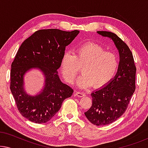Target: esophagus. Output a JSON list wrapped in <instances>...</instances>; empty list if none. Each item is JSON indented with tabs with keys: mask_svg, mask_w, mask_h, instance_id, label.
Wrapping results in <instances>:
<instances>
[{
	"mask_svg": "<svg viewBox=\"0 0 148 148\" xmlns=\"http://www.w3.org/2000/svg\"><path fill=\"white\" fill-rule=\"evenodd\" d=\"M75 94H76V96H78V97H84V96H86L85 93L80 92H75Z\"/></svg>",
	"mask_w": 148,
	"mask_h": 148,
	"instance_id": "obj_1",
	"label": "esophagus"
}]
</instances>
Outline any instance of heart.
Returning a JSON list of instances; mask_svg holds the SVG:
<instances>
[{
  "label": "heart",
  "mask_w": 148,
  "mask_h": 148,
  "mask_svg": "<svg viewBox=\"0 0 148 148\" xmlns=\"http://www.w3.org/2000/svg\"><path fill=\"white\" fill-rule=\"evenodd\" d=\"M119 64L116 53L106 51L102 46L91 42L77 48L75 54L65 52L60 68L64 79L69 84H73L82 68L83 74L78 79V86L86 88L93 85L95 88H102L112 79Z\"/></svg>",
  "instance_id": "1"
}]
</instances>
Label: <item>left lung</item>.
Returning a JSON list of instances; mask_svg holds the SVG:
<instances>
[{
	"mask_svg": "<svg viewBox=\"0 0 148 148\" xmlns=\"http://www.w3.org/2000/svg\"><path fill=\"white\" fill-rule=\"evenodd\" d=\"M97 33L112 39L120 56L116 75L108 84L91 94L92 105L84 113L92 124L100 126L114 122L126 111L135 90L136 66L128 46L116 34L106 31Z\"/></svg>",
	"mask_w": 148,
	"mask_h": 148,
	"instance_id": "left-lung-1",
	"label": "left lung"
}]
</instances>
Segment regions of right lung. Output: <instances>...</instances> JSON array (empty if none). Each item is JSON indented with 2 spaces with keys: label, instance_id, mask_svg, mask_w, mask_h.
Here are the masks:
<instances>
[{
  "label": "right lung",
  "instance_id": "add662e5",
  "mask_svg": "<svg viewBox=\"0 0 148 148\" xmlns=\"http://www.w3.org/2000/svg\"><path fill=\"white\" fill-rule=\"evenodd\" d=\"M79 33L78 30L40 29L20 46L11 64L10 89L19 112L32 122L49 121L64 100L72 96L73 90L60 81L57 70L66 46ZM32 68L40 69L45 78L43 89L36 96H30L24 90L23 77Z\"/></svg>",
  "mask_w": 148,
  "mask_h": 148
}]
</instances>
